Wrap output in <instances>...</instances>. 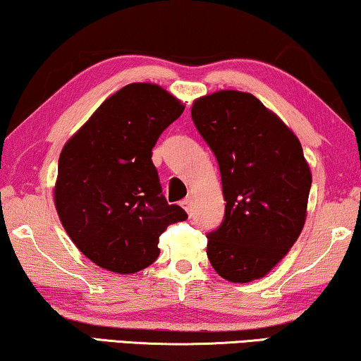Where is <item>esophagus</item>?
Returning <instances> with one entry per match:
<instances>
[{
    "label": "esophagus",
    "instance_id": "34e87169",
    "mask_svg": "<svg viewBox=\"0 0 361 361\" xmlns=\"http://www.w3.org/2000/svg\"><path fill=\"white\" fill-rule=\"evenodd\" d=\"M180 204H181V207H183V209H185V211L188 212V214H190V216H191V207H192V197H191V196H186V197H185V200H181V202H180Z\"/></svg>",
    "mask_w": 361,
    "mask_h": 361
}]
</instances>
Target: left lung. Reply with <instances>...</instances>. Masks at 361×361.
I'll return each mask as SVG.
<instances>
[{
	"instance_id": "obj_1",
	"label": "left lung",
	"mask_w": 361,
	"mask_h": 361,
	"mask_svg": "<svg viewBox=\"0 0 361 361\" xmlns=\"http://www.w3.org/2000/svg\"><path fill=\"white\" fill-rule=\"evenodd\" d=\"M191 116L214 152L224 221L207 233V258L231 283L267 276L298 240L312 175L301 142L250 93L221 90L195 99Z\"/></svg>"
}]
</instances>
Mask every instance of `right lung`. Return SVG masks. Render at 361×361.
<instances>
[{"mask_svg": "<svg viewBox=\"0 0 361 361\" xmlns=\"http://www.w3.org/2000/svg\"><path fill=\"white\" fill-rule=\"evenodd\" d=\"M185 104L155 83L111 94L63 145L54 202L78 250L130 275L160 255L159 237L186 212L161 195L152 149Z\"/></svg>", "mask_w": 361, "mask_h": 361, "instance_id": "add662e5", "label": "right lung"}]
</instances>
